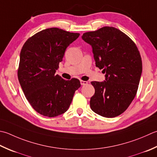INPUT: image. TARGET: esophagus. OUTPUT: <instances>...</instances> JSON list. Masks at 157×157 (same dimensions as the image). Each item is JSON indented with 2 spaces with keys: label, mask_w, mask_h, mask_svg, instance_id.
<instances>
[{
  "label": "esophagus",
  "mask_w": 157,
  "mask_h": 157,
  "mask_svg": "<svg viewBox=\"0 0 157 157\" xmlns=\"http://www.w3.org/2000/svg\"><path fill=\"white\" fill-rule=\"evenodd\" d=\"M80 83H81V84L82 86H84V85H86L88 84V82L87 81H84V80H80Z\"/></svg>",
  "instance_id": "1"
}]
</instances>
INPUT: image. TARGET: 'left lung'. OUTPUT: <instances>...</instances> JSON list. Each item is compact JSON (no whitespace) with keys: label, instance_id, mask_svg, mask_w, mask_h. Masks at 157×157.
<instances>
[{"label":"left lung","instance_id":"8db88e82","mask_svg":"<svg viewBox=\"0 0 157 157\" xmlns=\"http://www.w3.org/2000/svg\"><path fill=\"white\" fill-rule=\"evenodd\" d=\"M93 48L96 67L105 73L104 82H92L95 93L90 108L105 118L121 115L136 97L142 72V62L136 44L114 27L105 26L83 34Z\"/></svg>","mask_w":157,"mask_h":157}]
</instances>
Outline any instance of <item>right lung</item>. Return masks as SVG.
I'll return each mask as SVG.
<instances>
[{"mask_svg": "<svg viewBox=\"0 0 157 157\" xmlns=\"http://www.w3.org/2000/svg\"><path fill=\"white\" fill-rule=\"evenodd\" d=\"M79 36L50 28L32 36L21 48L18 80L26 99L40 114L51 118L65 112L81 86L78 79L65 80L55 74L67 48Z\"/></svg>", "mask_w": 157, "mask_h": 157, "instance_id": "1", "label": "right lung"}]
</instances>
